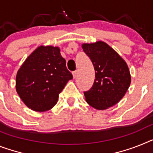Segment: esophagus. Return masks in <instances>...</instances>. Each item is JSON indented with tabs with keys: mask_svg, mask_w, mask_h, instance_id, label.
Wrapping results in <instances>:
<instances>
[{
	"mask_svg": "<svg viewBox=\"0 0 153 153\" xmlns=\"http://www.w3.org/2000/svg\"><path fill=\"white\" fill-rule=\"evenodd\" d=\"M72 74H73V78H74V79H75V78H76V77H77V74H78V72H77L76 71H73Z\"/></svg>",
	"mask_w": 153,
	"mask_h": 153,
	"instance_id": "obj_1",
	"label": "esophagus"
}]
</instances>
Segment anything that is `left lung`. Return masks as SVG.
Returning a JSON list of instances; mask_svg holds the SVG:
<instances>
[{"instance_id": "left-lung-1", "label": "left lung", "mask_w": 153, "mask_h": 153, "mask_svg": "<svg viewBox=\"0 0 153 153\" xmlns=\"http://www.w3.org/2000/svg\"><path fill=\"white\" fill-rule=\"evenodd\" d=\"M83 51L92 61L95 80L84 92L85 100L96 110H106L117 104L131 84V74L124 59L102 41L83 43Z\"/></svg>"}]
</instances>
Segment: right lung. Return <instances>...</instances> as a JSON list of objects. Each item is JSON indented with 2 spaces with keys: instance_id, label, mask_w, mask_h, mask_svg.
<instances>
[{
  "instance_id": "1",
  "label": "right lung",
  "mask_w": 153,
  "mask_h": 153,
  "mask_svg": "<svg viewBox=\"0 0 153 153\" xmlns=\"http://www.w3.org/2000/svg\"><path fill=\"white\" fill-rule=\"evenodd\" d=\"M60 48L40 46L24 61L16 75V91L34 111L44 112L55 106L59 93L72 79Z\"/></svg>"
}]
</instances>
